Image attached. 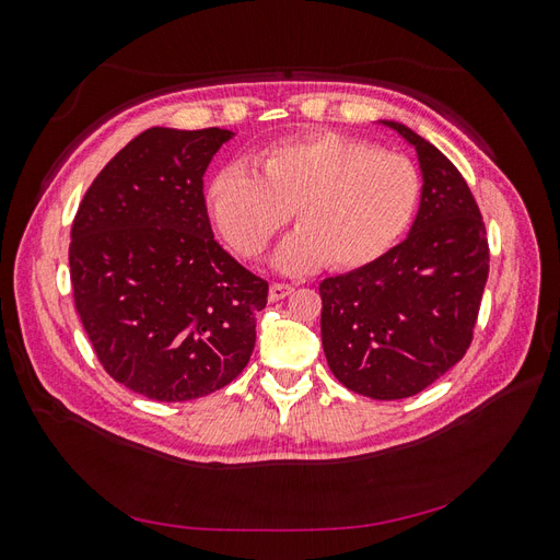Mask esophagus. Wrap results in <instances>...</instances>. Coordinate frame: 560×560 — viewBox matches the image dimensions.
Instances as JSON below:
<instances>
[{"mask_svg": "<svg viewBox=\"0 0 560 560\" xmlns=\"http://www.w3.org/2000/svg\"><path fill=\"white\" fill-rule=\"evenodd\" d=\"M292 292H294L292 284H287V282H273V284H270V290H268V299H270V301H280V299H284V296H290Z\"/></svg>", "mask_w": 560, "mask_h": 560, "instance_id": "1", "label": "esophagus"}]
</instances>
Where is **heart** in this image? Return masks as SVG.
Returning <instances> with one entry per match:
<instances>
[{
	"instance_id": "heart-1",
	"label": "heart",
	"mask_w": 560,
	"mask_h": 560,
	"mask_svg": "<svg viewBox=\"0 0 560 560\" xmlns=\"http://www.w3.org/2000/svg\"><path fill=\"white\" fill-rule=\"evenodd\" d=\"M420 189L411 159L325 130L268 147L257 171L222 167L208 184V212L245 259L261 257L292 212L299 229L276 254L280 270H352L381 259L409 231Z\"/></svg>"
}]
</instances>
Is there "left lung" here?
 <instances>
[{
    "label": "left lung",
    "instance_id": "left-lung-1",
    "mask_svg": "<svg viewBox=\"0 0 560 560\" xmlns=\"http://www.w3.org/2000/svg\"><path fill=\"white\" fill-rule=\"evenodd\" d=\"M422 191L406 241L374 264L319 282L331 374L371 399L418 395L465 358L488 280L486 226L457 167L418 132Z\"/></svg>",
    "mask_w": 560,
    "mask_h": 560
}]
</instances>
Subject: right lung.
<instances>
[{
  "mask_svg": "<svg viewBox=\"0 0 560 560\" xmlns=\"http://www.w3.org/2000/svg\"><path fill=\"white\" fill-rule=\"evenodd\" d=\"M224 128H149L89 186L72 224L74 306L107 374L156 401L229 385L257 341L268 282L214 241L202 175Z\"/></svg>",
  "mask_w": 560,
  "mask_h": 560,
  "instance_id": "1",
  "label": "right lung"
}]
</instances>
